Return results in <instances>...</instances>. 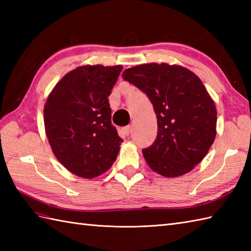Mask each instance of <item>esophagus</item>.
I'll use <instances>...</instances> for the list:
<instances>
[{"mask_svg":"<svg viewBox=\"0 0 251 251\" xmlns=\"http://www.w3.org/2000/svg\"><path fill=\"white\" fill-rule=\"evenodd\" d=\"M131 128H132L131 126H127V127H125L124 129H123V131H124V134H125L126 136H129L130 132H131Z\"/></svg>","mask_w":251,"mask_h":251,"instance_id":"obj_1","label":"esophagus"}]
</instances>
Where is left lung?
Here are the masks:
<instances>
[{
	"instance_id": "1",
	"label": "left lung",
	"mask_w": 251,
	"mask_h": 251,
	"mask_svg": "<svg viewBox=\"0 0 251 251\" xmlns=\"http://www.w3.org/2000/svg\"><path fill=\"white\" fill-rule=\"evenodd\" d=\"M122 75L147 94L156 114V139L142 151L150 168L167 178L194 169L217 134L216 105L200 77L165 62L132 67Z\"/></svg>"
}]
</instances>
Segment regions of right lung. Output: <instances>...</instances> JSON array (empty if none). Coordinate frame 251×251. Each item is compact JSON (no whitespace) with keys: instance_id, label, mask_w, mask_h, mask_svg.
Segmentation results:
<instances>
[{"instance_id":"add662e5","label":"right lung","mask_w":251,"mask_h":251,"mask_svg":"<svg viewBox=\"0 0 251 251\" xmlns=\"http://www.w3.org/2000/svg\"><path fill=\"white\" fill-rule=\"evenodd\" d=\"M122 66H81L52 88L44 105L51 151L63 167L84 179L111 168L123 140L111 123L109 95Z\"/></svg>"}]
</instances>
